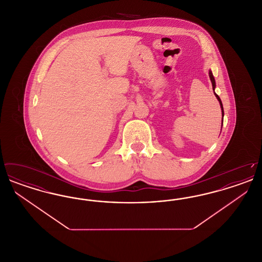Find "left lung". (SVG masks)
Returning <instances> with one entry per match:
<instances>
[{"label": "left lung", "mask_w": 262, "mask_h": 262, "mask_svg": "<svg viewBox=\"0 0 262 262\" xmlns=\"http://www.w3.org/2000/svg\"><path fill=\"white\" fill-rule=\"evenodd\" d=\"M209 77H210V80H211L212 88H213V90H214V88H215V79H214V76L212 75L211 72H209ZM215 96L217 97V99H218L219 103H220V106H221V109H222V114H223V116H224V110H223V105H222L221 99L219 98V96H218L216 93H215Z\"/></svg>", "instance_id": "obj_1"}]
</instances>
